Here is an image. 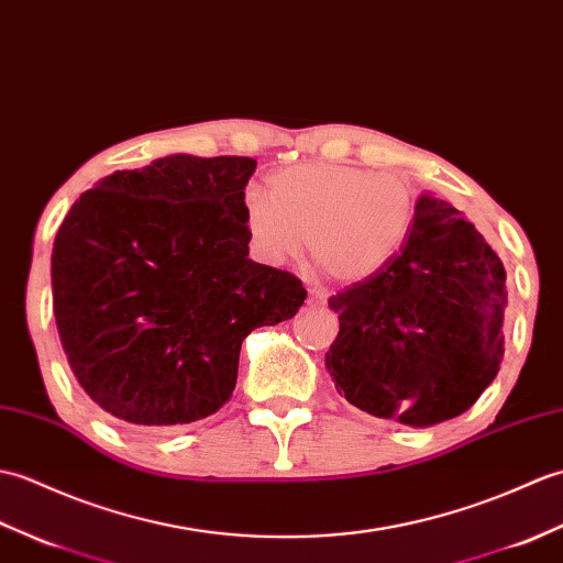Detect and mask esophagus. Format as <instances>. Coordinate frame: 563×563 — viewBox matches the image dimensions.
Wrapping results in <instances>:
<instances>
[{"instance_id": "34e87169", "label": "esophagus", "mask_w": 563, "mask_h": 563, "mask_svg": "<svg viewBox=\"0 0 563 563\" xmlns=\"http://www.w3.org/2000/svg\"><path fill=\"white\" fill-rule=\"evenodd\" d=\"M308 303L310 306H324L328 303V294L322 289H308Z\"/></svg>"}]
</instances>
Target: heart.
<instances>
[{"label":"heart","instance_id":"obj_1","mask_svg":"<svg viewBox=\"0 0 563 563\" xmlns=\"http://www.w3.org/2000/svg\"><path fill=\"white\" fill-rule=\"evenodd\" d=\"M415 195L395 173L342 164H301L272 176V195L250 187L243 221L257 255L286 262L306 241L330 277L361 282L376 274L405 243Z\"/></svg>","mask_w":563,"mask_h":563}]
</instances>
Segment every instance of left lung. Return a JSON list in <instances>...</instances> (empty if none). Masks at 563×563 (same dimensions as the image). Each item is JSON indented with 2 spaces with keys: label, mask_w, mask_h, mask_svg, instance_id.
<instances>
[{
  "label": "left lung",
  "mask_w": 563,
  "mask_h": 563,
  "mask_svg": "<svg viewBox=\"0 0 563 563\" xmlns=\"http://www.w3.org/2000/svg\"><path fill=\"white\" fill-rule=\"evenodd\" d=\"M340 334L324 354L336 393L415 429L460 417L504 358L506 269L460 211L421 195L407 241L328 301Z\"/></svg>",
  "instance_id": "obj_1"
}]
</instances>
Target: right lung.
<instances>
[{
	"mask_svg": "<svg viewBox=\"0 0 563 563\" xmlns=\"http://www.w3.org/2000/svg\"><path fill=\"white\" fill-rule=\"evenodd\" d=\"M255 158L170 154L84 192L53 245V310L69 368L132 427L214 415L245 336L298 313L294 274L247 257L243 195Z\"/></svg>",
	"mask_w": 563,
	"mask_h": 563,
	"instance_id": "add662e5",
	"label": "right lung"
}]
</instances>
